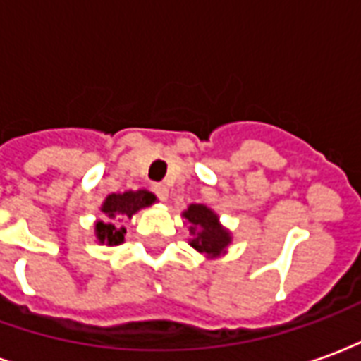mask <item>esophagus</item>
Masks as SVG:
<instances>
[{
    "label": "esophagus",
    "mask_w": 361,
    "mask_h": 361,
    "mask_svg": "<svg viewBox=\"0 0 361 361\" xmlns=\"http://www.w3.org/2000/svg\"><path fill=\"white\" fill-rule=\"evenodd\" d=\"M152 191H154V195H157L160 201H166V199H168V188H166L164 183H154V185H152Z\"/></svg>",
    "instance_id": "34e87169"
}]
</instances>
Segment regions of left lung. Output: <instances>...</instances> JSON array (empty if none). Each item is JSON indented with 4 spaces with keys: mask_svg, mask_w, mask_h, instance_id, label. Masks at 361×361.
Listing matches in <instances>:
<instances>
[{
    "mask_svg": "<svg viewBox=\"0 0 361 361\" xmlns=\"http://www.w3.org/2000/svg\"><path fill=\"white\" fill-rule=\"evenodd\" d=\"M183 219L189 222V245L207 257L222 255L232 242L230 232L219 222V214L204 204H189Z\"/></svg>",
    "mask_w": 361,
    "mask_h": 361,
    "instance_id": "obj_1",
    "label": "left lung"
}]
</instances>
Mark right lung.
<instances>
[{
	"label": "right lung",
	"instance_id": "right-lung-1",
	"mask_svg": "<svg viewBox=\"0 0 361 361\" xmlns=\"http://www.w3.org/2000/svg\"><path fill=\"white\" fill-rule=\"evenodd\" d=\"M154 201H157V197L147 189L111 193V195L106 197V201L100 207V211L104 212V219L94 224V234L98 242L106 243V245L123 243L126 228L119 226L121 219H131L135 212L141 211L145 207H150Z\"/></svg>",
	"mask_w": 361,
	"mask_h": 361
}]
</instances>
